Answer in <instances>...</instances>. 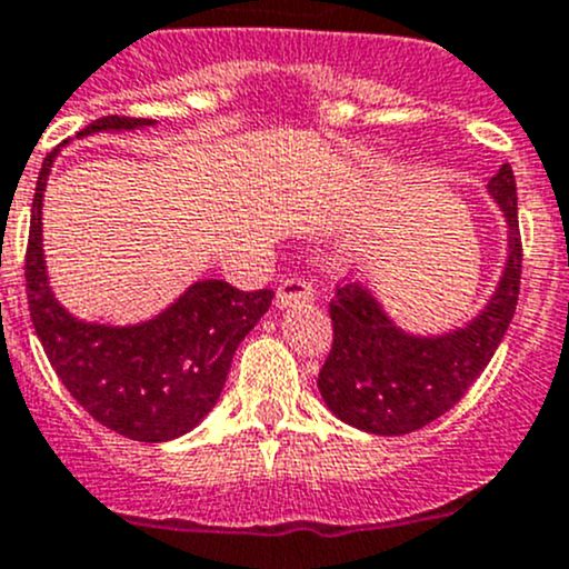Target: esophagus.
<instances>
[{"label": "esophagus", "instance_id": "1", "mask_svg": "<svg viewBox=\"0 0 569 569\" xmlns=\"http://www.w3.org/2000/svg\"><path fill=\"white\" fill-rule=\"evenodd\" d=\"M315 298L312 284L303 282V279H284L277 290V307H301V303H309Z\"/></svg>", "mask_w": 569, "mask_h": 569}]
</instances>
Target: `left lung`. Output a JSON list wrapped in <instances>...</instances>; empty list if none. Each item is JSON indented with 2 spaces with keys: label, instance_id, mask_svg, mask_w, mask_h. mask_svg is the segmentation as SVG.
<instances>
[{
  "label": "left lung",
  "instance_id": "8db88e82",
  "mask_svg": "<svg viewBox=\"0 0 569 569\" xmlns=\"http://www.w3.org/2000/svg\"><path fill=\"white\" fill-rule=\"evenodd\" d=\"M487 196L506 223V260L473 318L437 335L396 323L370 284L340 287L331 301L335 342L318 376L326 407L342 423L381 437L418 431L457 407L498 351L520 292V229L511 166L489 179Z\"/></svg>",
  "mask_w": 569,
  "mask_h": 569
}]
</instances>
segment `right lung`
Masks as SVG:
<instances>
[{
    "label": "right lung",
    "instance_id": "right-lung-1",
    "mask_svg": "<svg viewBox=\"0 0 569 569\" xmlns=\"http://www.w3.org/2000/svg\"><path fill=\"white\" fill-rule=\"evenodd\" d=\"M154 123L104 116L77 138ZM63 146L43 160L32 199L24 277L36 335L58 379L93 420L138 442L177 440L212 412L234 351L268 312L273 290L243 292L221 279H201L140 323L77 318L54 296L43 257V190Z\"/></svg>",
    "mask_w": 569,
    "mask_h": 569
}]
</instances>
